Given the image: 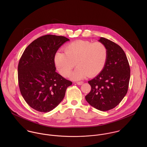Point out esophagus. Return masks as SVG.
I'll return each mask as SVG.
<instances>
[{
	"label": "esophagus",
	"mask_w": 147,
	"mask_h": 147,
	"mask_svg": "<svg viewBox=\"0 0 147 147\" xmlns=\"http://www.w3.org/2000/svg\"><path fill=\"white\" fill-rule=\"evenodd\" d=\"M76 84L78 85H82V84H83V82H76Z\"/></svg>",
	"instance_id": "esophagus-1"
}]
</instances>
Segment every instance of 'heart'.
<instances>
[{
    "instance_id": "1",
    "label": "heart",
    "mask_w": 147,
    "mask_h": 147,
    "mask_svg": "<svg viewBox=\"0 0 147 147\" xmlns=\"http://www.w3.org/2000/svg\"><path fill=\"white\" fill-rule=\"evenodd\" d=\"M64 51L55 53L54 63L60 74L67 77L75 62L78 68L71 75L74 80L99 74L105 67L108 57L107 47L101 42L78 40L66 44Z\"/></svg>"
}]
</instances>
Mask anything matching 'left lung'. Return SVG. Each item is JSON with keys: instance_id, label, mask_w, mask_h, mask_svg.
I'll return each instance as SVG.
<instances>
[{"instance_id": "obj_1", "label": "left lung", "mask_w": 147, "mask_h": 147, "mask_svg": "<svg viewBox=\"0 0 147 147\" xmlns=\"http://www.w3.org/2000/svg\"><path fill=\"white\" fill-rule=\"evenodd\" d=\"M99 41L107 47V59L101 73L88 82L91 90L85 100L96 109L105 111L116 107L126 96L130 67L125 51L118 45L104 37Z\"/></svg>"}]
</instances>
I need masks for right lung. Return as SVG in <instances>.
<instances>
[{
	"instance_id": "obj_1",
	"label": "right lung",
	"mask_w": 147,
	"mask_h": 147,
	"mask_svg": "<svg viewBox=\"0 0 147 147\" xmlns=\"http://www.w3.org/2000/svg\"><path fill=\"white\" fill-rule=\"evenodd\" d=\"M69 39L47 34L33 41L24 50L18 64V83L26 102L40 112H49L63 100L72 82L58 74L54 57Z\"/></svg>"
}]
</instances>
